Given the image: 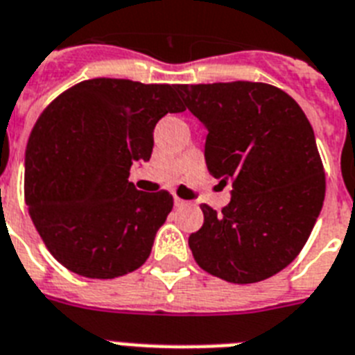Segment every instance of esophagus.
I'll return each instance as SVG.
<instances>
[{"mask_svg": "<svg viewBox=\"0 0 355 355\" xmlns=\"http://www.w3.org/2000/svg\"><path fill=\"white\" fill-rule=\"evenodd\" d=\"M187 202L186 200H182V198H178V196H175V205H177V207H182V205H186Z\"/></svg>", "mask_w": 355, "mask_h": 355, "instance_id": "obj_1", "label": "esophagus"}]
</instances>
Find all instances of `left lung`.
Segmentation results:
<instances>
[{
	"mask_svg": "<svg viewBox=\"0 0 355 355\" xmlns=\"http://www.w3.org/2000/svg\"><path fill=\"white\" fill-rule=\"evenodd\" d=\"M186 108L207 128L205 164L231 202L202 204L204 225L189 236L205 272L256 284L285 269L312 233L324 200L314 130L300 104L265 83L178 85Z\"/></svg>",
	"mask_w": 355,
	"mask_h": 355,
	"instance_id": "1",
	"label": "left lung"
}]
</instances>
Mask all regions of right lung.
Returning <instances> with one entry per match:
<instances>
[{
	"instance_id": "right-lung-1",
	"label": "right lung",
	"mask_w": 355,
	"mask_h": 355,
	"mask_svg": "<svg viewBox=\"0 0 355 355\" xmlns=\"http://www.w3.org/2000/svg\"><path fill=\"white\" fill-rule=\"evenodd\" d=\"M177 85L90 79L62 92L35 122L25 153V202L44 245L68 270L112 279L139 269L169 211L168 191H139L155 124L184 112Z\"/></svg>"
}]
</instances>
